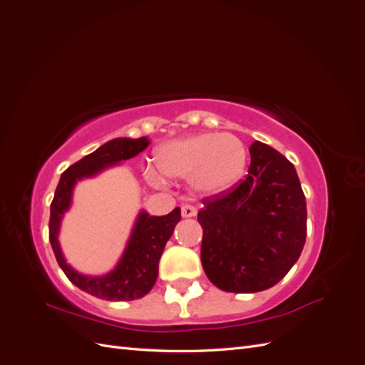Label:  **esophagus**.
Returning <instances> with one entry per match:
<instances>
[{"mask_svg":"<svg viewBox=\"0 0 365 365\" xmlns=\"http://www.w3.org/2000/svg\"><path fill=\"white\" fill-rule=\"evenodd\" d=\"M181 215H182V217H192L196 215V208L190 204H185L181 207Z\"/></svg>","mask_w":365,"mask_h":365,"instance_id":"1","label":"esophagus"}]
</instances>
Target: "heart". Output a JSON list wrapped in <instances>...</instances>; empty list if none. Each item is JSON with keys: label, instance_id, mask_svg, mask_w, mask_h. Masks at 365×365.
Here are the masks:
<instances>
[{"label": "heart", "instance_id": "b5f03b06", "mask_svg": "<svg viewBox=\"0 0 365 365\" xmlns=\"http://www.w3.org/2000/svg\"><path fill=\"white\" fill-rule=\"evenodd\" d=\"M155 161L165 178L190 180L196 192L215 195L228 190L244 173L247 149L235 135L205 132L165 143ZM146 178L163 184L161 175L152 169L146 170Z\"/></svg>", "mask_w": 365, "mask_h": 365}]
</instances>
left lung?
<instances>
[{
	"label": "left lung",
	"instance_id": "left-lung-1",
	"mask_svg": "<svg viewBox=\"0 0 365 365\" xmlns=\"http://www.w3.org/2000/svg\"><path fill=\"white\" fill-rule=\"evenodd\" d=\"M245 178L204 197L197 213L202 268L225 292L272 288L306 242V201L292 163L260 141L252 143Z\"/></svg>",
	"mask_w": 365,
	"mask_h": 365
}]
</instances>
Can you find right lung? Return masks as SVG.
Returning a JSON list of instances; mask_svg holds the SVG:
<instances>
[{"mask_svg": "<svg viewBox=\"0 0 365 365\" xmlns=\"http://www.w3.org/2000/svg\"><path fill=\"white\" fill-rule=\"evenodd\" d=\"M148 146L149 141L146 137L138 140L115 138L105 143L96 152L74 163L62 173L50 205L48 237L59 267L77 288L97 298H102V300H138L153 288L158 277L160 257L164 251L165 242L173 233L175 225L181 220V208L176 207L165 216H149L146 212H141L123 257H121L117 268L105 277H86V275L77 274L68 267L58 244L61 219L65 210L70 207L73 185L77 180L93 176L105 169L106 165L135 157Z\"/></svg>", "mask_w": 365, "mask_h": 365, "instance_id": "1", "label": "right lung"}]
</instances>
